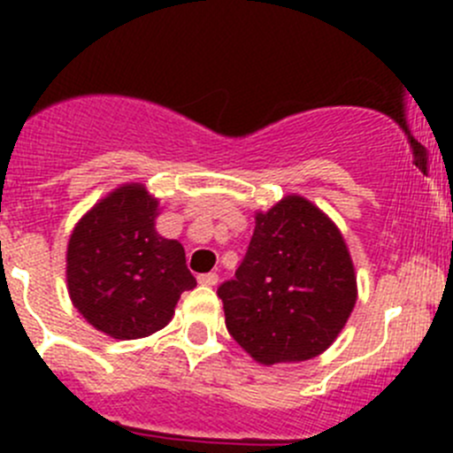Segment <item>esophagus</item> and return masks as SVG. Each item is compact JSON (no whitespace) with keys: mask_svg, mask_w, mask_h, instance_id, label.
Masks as SVG:
<instances>
[{"mask_svg":"<svg viewBox=\"0 0 453 453\" xmlns=\"http://www.w3.org/2000/svg\"><path fill=\"white\" fill-rule=\"evenodd\" d=\"M197 282H199V285H203V287H214L219 282V276H217V273H212V272L201 273V276L197 278Z\"/></svg>","mask_w":453,"mask_h":453,"instance_id":"1","label":"esophagus"}]
</instances>
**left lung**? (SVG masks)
<instances>
[{
  "mask_svg": "<svg viewBox=\"0 0 453 453\" xmlns=\"http://www.w3.org/2000/svg\"><path fill=\"white\" fill-rule=\"evenodd\" d=\"M236 278L219 287L226 326L263 366L322 355L357 303V273L344 234L324 210L289 193L256 210Z\"/></svg>",
  "mask_w": 453,
  "mask_h": 453,
  "instance_id": "8db88e82",
  "label": "left lung"
}]
</instances>
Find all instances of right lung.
I'll list each match as a JSON object with an SVG mask.
<instances>
[{
    "label": "right lung",
    "instance_id": "1",
    "mask_svg": "<svg viewBox=\"0 0 453 453\" xmlns=\"http://www.w3.org/2000/svg\"><path fill=\"white\" fill-rule=\"evenodd\" d=\"M162 205L142 181H125L96 201L67 241L72 304L96 331L140 340L166 326L184 291L197 285L184 245L155 230Z\"/></svg>",
    "mask_w": 453,
    "mask_h": 453
}]
</instances>
